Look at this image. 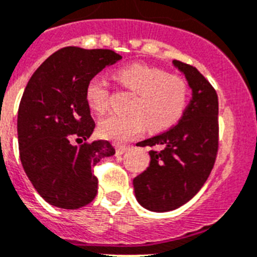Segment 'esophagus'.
Wrapping results in <instances>:
<instances>
[{"mask_svg": "<svg viewBox=\"0 0 257 257\" xmlns=\"http://www.w3.org/2000/svg\"><path fill=\"white\" fill-rule=\"evenodd\" d=\"M128 148H130L128 146H123V144H115V152H117V155H122V153L126 152Z\"/></svg>", "mask_w": 257, "mask_h": 257, "instance_id": "obj_1", "label": "esophagus"}]
</instances>
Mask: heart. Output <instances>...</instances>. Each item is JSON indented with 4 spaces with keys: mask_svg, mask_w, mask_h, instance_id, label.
I'll list each match as a JSON object with an SVG mask.
<instances>
[{
    "mask_svg": "<svg viewBox=\"0 0 257 257\" xmlns=\"http://www.w3.org/2000/svg\"><path fill=\"white\" fill-rule=\"evenodd\" d=\"M118 82L134 92L130 114H111L100 122L102 137L115 142H126L146 128L159 131L174 124L185 111L190 87L183 76L169 74L155 66L133 63L115 72ZM85 97L92 110L105 113L109 107L110 89L101 76L89 80Z\"/></svg>",
    "mask_w": 257,
    "mask_h": 257,
    "instance_id": "1",
    "label": "heart"
}]
</instances>
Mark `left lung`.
<instances>
[{
	"mask_svg": "<svg viewBox=\"0 0 257 257\" xmlns=\"http://www.w3.org/2000/svg\"><path fill=\"white\" fill-rule=\"evenodd\" d=\"M192 89V100L170 130L140 142L152 147L151 164L134 179L144 208L169 212L191 200L207 182L218 152V97L196 67L174 60Z\"/></svg>",
	"mask_w": 257,
	"mask_h": 257,
	"instance_id": "8db88e82",
	"label": "left lung"
}]
</instances>
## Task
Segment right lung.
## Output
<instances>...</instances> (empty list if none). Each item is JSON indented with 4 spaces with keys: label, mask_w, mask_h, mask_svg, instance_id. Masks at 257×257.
<instances>
[{
    "label": "right lung",
    "mask_w": 257,
    "mask_h": 257,
    "mask_svg": "<svg viewBox=\"0 0 257 257\" xmlns=\"http://www.w3.org/2000/svg\"><path fill=\"white\" fill-rule=\"evenodd\" d=\"M120 58L110 49L66 47L28 80L18 110L19 155L31 183L54 207L78 209L97 194L93 168L115 151L106 140L88 142L96 124L85 89L96 74ZM71 139L82 144L72 146Z\"/></svg>",
    "instance_id": "add662e5"
}]
</instances>
